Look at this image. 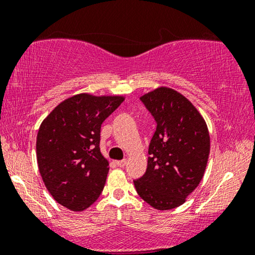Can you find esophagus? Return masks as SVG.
Returning a JSON list of instances; mask_svg holds the SVG:
<instances>
[{
	"label": "esophagus",
	"instance_id": "esophagus-1",
	"mask_svg": "<svg viewBox=\"0 0 255 255\" xmlns=\"http://www.w3.org/2000/svg\"><path fill=\"white\" fill-rule=\"evenodd\" d=\"M116 165L118 167H121V168H123V167L127 165V160H118V161H116Z\"/></svg>",
	"mask_w": 255,
	"mask_h": 255
}]
</instances>
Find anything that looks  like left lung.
Listing matches in <instances>:
<instances>
[{"instance_id":"left-lung-1","label":"left lung","mask_w":255,"mask_h":255,"mask_svg":"<svg viewBox=\"0 0 255 255\" xmlns=\"http://www.w3.org/2000/svg\"><path fill=\"white\" fill-rule=\"evenodd\" d=\"M156 123L148 146L147 168L134 180L139 196L158 210L186 202L204 175L210 152L207 124L176 90L160 87L140 97Z\"/></svg>"}]
</instances>
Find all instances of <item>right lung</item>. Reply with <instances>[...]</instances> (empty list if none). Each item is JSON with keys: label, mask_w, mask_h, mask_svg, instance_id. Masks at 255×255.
Listing matches in <instances>:
<instances>
[{"label": "right lung", "mask_w": 255, "mask_h": 255, "mask_svg": "<svg viewBox=\"0 0 255 255\" xmlns=\"http://www.w3.org/2000/svg\"><path fill=\"white\" fill-rule=\"evenodd\" d=\"M123 101V96L79 94L55 107L40 124L36 148L41 179L69 210H85L102 193L109 162L100 151L101 125Z\"/></svg>", "instance_id": "obj_1"}]
</instances>
